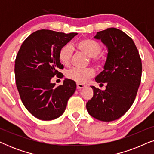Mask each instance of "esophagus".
Returning <instances> with one entry per match:
<instances>
[{"label": "esophagus", "instance_id": "34e87169", "mask_svg": "<svg viewBox=\"0 0 154 154\" xmlns=\"http://www.w3.org/2000/svg\"><path fill=\"white\" fill-rule=\"evenodd\" d=\"M86 85L82 83H77V89H82V88H85Z\"/></svg>", "mask_w": 154, "mask_h": 154}]
</instances>
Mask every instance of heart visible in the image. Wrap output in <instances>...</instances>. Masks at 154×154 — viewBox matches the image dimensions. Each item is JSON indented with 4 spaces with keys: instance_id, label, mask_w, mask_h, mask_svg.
I'll return each instance as SVG.
<instances>
[{
    "instance_id": "1",
    "label": "heart",
    "mask_w": 154,
    "mask_h": 154,
    "mask_svg": "<svg viewBox=\"0 0 154 154\" xmlns=\"http://www.w3.org/2000/svg\"><path fill=\"white\" fill-rule=\"evenodd\" d=\"M79 49L84 52L86 55L92 59V61L97 64H100L102 60L98 55L102 51V46L97 42L90 39H85L80 41L77 44ZM73 47L70 44H66L61 48L59 57L60 60L65 66L70 64L73 56ZM94 75V71L92 69H81L79 68L72 69L66 73L69 79L73 80L78 83H85L88 80Z\"/></svg>"
}]
</instances>
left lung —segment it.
Listing matches in <instances>:
<instances>
[{
  "label": "left lung",
  "instance_id": "left-lung-1",
  "mask_svg": "<svg viewBox=\"0 0 154 154\" xmlns=\"http://www.w3.org/2000/svg\"><path fill=\"white\" fill-rule=\"evenodd\" d=\"M94 38L102 41L108 52L104 71L95 77L97 83L106 84V89L90 86L93 96L86 108L94 119L110 122L123 116L133 104L140 85L142 62L134 41L120 29L99 31Z\"/></svg>",
  "mask_w": 154,
  "mask_h": 154
}]
</instances>
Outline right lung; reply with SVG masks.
<instances>
[{"mask_svg": "<svg viewBox=\"0 0 154 154\" xmlns=\"http://www.w3.org/2000/svg\"><path fill=\"white\" fill-rule=\"evenodd\" d=\"M76 35L42 29L31 33L21 45L14 64L16 85L23 104L37 119L50 121L61 116L75 91L72 80L65 79L55 87L51 79L61 75L58 70L63 69L61 48Z\"/></svg>", "mask_w": 154, "mask_h": 154, "instance_id": "right-lung-1", "label": "right lung"}]
</instances>
